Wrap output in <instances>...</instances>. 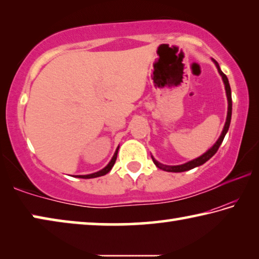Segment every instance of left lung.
I'll return each mask as SVG.
<instances>
[{
	"mask_svg": "<svg viewBox=\"0 0 259 259\" xmlns=\"http://www.w3.org/2000/svg\"><path fill=\"white\" fill-rule=\"evenodd\" d=\"M213 60V59H212ZM214 65H216V67L218 69V73L221 74V76L223 78V82H224L225 84V90H226V96H227V103H229V108H227V116H226V122H225V125H224V129H223L222 134H221V137L218 138V140L216 143L213 144V146L208 150L207 152L204 153L199 157H196V159L192 160L190 162H187V163H184L181 165H164V164H161L157 162L154 157L152 156L153 162H154L155 165L157 168H160L162 170H164V171H168V172H183V171H187V170H191L193 168H195V166H199L201 164H203L207 162L210 157H212L214 154H216V152L218 151L219 146H221V144L223 143V140H224V137L227 131H229L230 128V123H231V116H232V96H231V87H230V83H229V78L225 75L224 73L222 72L221 67H219V65L216 60H213Z\"/></svg>",
	"mask_w": 259,
	"mask_h": 259,
	"instance_id": "left-lung-1",
	"label": "left lung"
}]
</instances>
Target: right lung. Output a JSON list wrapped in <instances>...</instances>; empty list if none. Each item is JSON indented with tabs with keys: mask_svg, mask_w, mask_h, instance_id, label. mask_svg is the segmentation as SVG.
<instances>
[{
	"mask_svg": "<svg viewBox=\"0 0 259 259\" xmlns=\"http://www.w3.org/2000/svg\"><path fill=\"white\" fill-rule=\"evenodd\" d=\"M117 151H119V147L116 148L115 153H114V155L112 157V160L109 161V163L105 166L104 169L99 170V171L97 172H94V174H90V175H78V176H76L77 178H84V179H89V178H96V177H100V176H104V175H106L107 172L111 171V169L113 168L114 163H115L116 161V156H117Z\"/></svg>",
	"mask_w": 259,
	"mask_h": 259,
	"instance_id": "right-lung-1",
	"label": "right lung"
}]
</instances>
